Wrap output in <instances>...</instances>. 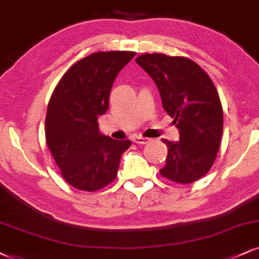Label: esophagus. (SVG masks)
<instances>
[{
    "label": "esophagus",
    "mask_w": 259,
    "mask_h": 259,
    "mask_svg": "<svg viewBox=\"0 0 259 259\" xmlns=\"http://www.w3.org/2000/svg\"><path fill=\"white\" fill-rule=\"evenodd\" d=\"M133 141L135 143H138V145H145V143H147L149 141V139L147 138H143V136H134L133 138Z\"/></svg>",
    "instance_id": "34e87169"
}]
</instances>
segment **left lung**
<instances>
[{"mask_svg": "<svg viewBox=\"0 0 259 259\" xmlns=\"http://www.w3.org/2000/svg\"><path fill=\"white\" fill-rule=\"evenodd\" d=\"M136 62L157 84L164 110L176 124L180 140L167 146L160 175L177 183H192L208 172L223 133V110L208 74L191 59L142 54Z\"/></svg>", "mask_w": 259, "mask_h": 259, "instance_id": "obj_1", "label": "left lung"}]
</instances>
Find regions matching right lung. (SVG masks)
Returning <instances> with one entry per match:
<instances>
[{"label": "right lung", "mask_w": 259, "mask_h": 259, "mask_svg": "<svg viewBox=\"0 0 259 259\" xmlns=\"http://www.w3.org/2000/svg\"><path fill=\"white\" fill-rule=\"evenodd\" d=\"M135 52H99L72 65L59 80L46 116V141L61 176L85 192L116 179L130 140L102 135L98 119L106 113L117 74Z\"/></svg>", "instance_id": "right-lung-1"}]
</instances>
